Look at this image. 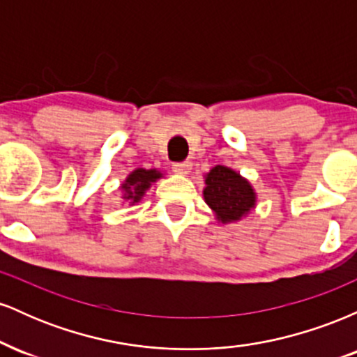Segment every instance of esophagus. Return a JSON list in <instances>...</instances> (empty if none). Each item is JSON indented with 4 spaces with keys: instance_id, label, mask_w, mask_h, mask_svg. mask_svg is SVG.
Segmentation results:
<instances>
[{
    "instance_id": "obj_1",
    "label": "esophagus",
    "mask_w": 357,
    "mask_h": 357,
    "mask_svg": "<svg viewBox=\"0 0 357 357\" xmlns=\"http://www.w3.org/2000/svg\"><path fill=\"white\" fill-rule=\"evenodd\" d=\"M173 171L176 174H181L186 176L191 173V162L190 161H184V162H174L173 165Z\"/></svg>"
}]
</instances>
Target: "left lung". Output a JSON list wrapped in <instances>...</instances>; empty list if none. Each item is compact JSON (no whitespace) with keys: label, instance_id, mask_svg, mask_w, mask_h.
<instances>
[{"label":"left lung","instance_id":"left-lung-1","mask_svg":"<svg viewBox=\"0 0 357 357\" xmlns=\"http://www.w3.org/2000/svg\"><path fill=\"white\" fill-rule=\"evenodd\" d=\"M203 198L218 223H235L257 206V192L248 179L227 166L211 167L204 176Z\"/></svg>","mask_w":357,"mask_h":357}]
</instances>
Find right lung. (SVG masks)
<instances>
[{
  "mask_svg": "<svg viewBox=\"0 0 357 357\" xmlns=\"http://www.w3.org/2000/svg\"><path fill=\"white\" fill-rule=\"evenodd\" d=\"M165 178V173L159 169H144V167H137L132 173L127 174L126 181L121 184L122 199L129 204H136L142 199L146 191L153 186V183L158 179Z\"/></svg>",
  "mask_w": 357,
  "mask_h": 357,
  "instance_id": "add662e5",
  "label": "right lung"
}]
</instances>
